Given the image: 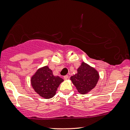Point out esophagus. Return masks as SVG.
<instances>
[{
  "instance_id": "esophagus-1",
  "label": "esophagus",
  "mask_w": 130,
  "mask_h": 130,
  "mask_svg": "<svg viewBox=\"0 0 130 130\" xmlns=\"http://www.w3.org/2000/svg\"><path fill=\"white\" fill-rule=\"evenodd\" d=\"M68 77H69L68 75H66V76H64V79L65 80H67V79H68Z\"/></svg>"
}]
</instances>
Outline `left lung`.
I'll return each instance as SVG.
<instances>
[{"instance_id":"8db88e82","label":"left lung","mask_w":130,"mask_h":130,"mask_svg":"<svg viewBox=\"0 0 130 130\" xmlns=\"http://www.w3.org/2000/svg\"><path fill=\"white\" fill-rule=\"evenodd\" d=\"M99 78L98 72L83 62L77 69V73L72 76L70 80L80 93L86 94L95 88Z\"/></svg>"}]
</instances>
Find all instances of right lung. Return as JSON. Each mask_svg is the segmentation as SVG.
Instances as JSON below:
<instances>
[{
	"label": "right lung",
	"instance_id": "obj_1",
	"mask_svg": "<svg viewBox=\"0 0 130 130\" xmlns=\"http://www.w3.org/2000/svg\"><path fill=\"white\" fill-rule=\"evenodd\" d=\"M31 85L40 96L50 99L56 95V92L63 79L59 76L53 75V72L48 66L38 69L31 79Z\"/></svg>",
	"mask_w": 130,
	"mask_h": 130
}]
</instances>
